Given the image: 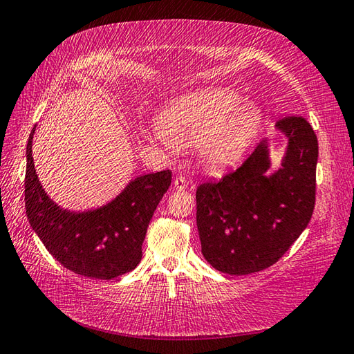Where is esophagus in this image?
Listing matches in <instances>:
<instances>
[{
	"label": "esophagus",
	"mask_w": 354,
	"mask_h": 354,
	"mask_svg": "<svg viewBox=\"0 0 354 354\" xmlns=\"http://www.w3.org/2000/svg\"><path fill=\"white\" fill-rule=\"evenodd\" d=\"M173 187L176 190H185L187 189V179L184 176H176L173 179Z\"/></svg>",
	"instance_id": "1"
}]
</instances>
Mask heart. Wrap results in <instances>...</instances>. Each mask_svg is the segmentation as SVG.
<instances>
[{
  "mask_svg": "<svg viewBox=\"0 0 354 354\" xmlns=\"http://www.w3.org/2000/svg\"><path fill=\"white\" fill-rule=\"evenodd\" d=\"M261 123V109L228 88L187 95L165 109L160 138L176 149L199 147L209 167H225L245 152Z\"/></svg>",
  "mask_w": 354,
  "mask_h": 354,
  "instance_id": "1",
  "label": "heart"
}]
</instances>
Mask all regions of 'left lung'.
<instances>
[{"instance_id": "8db88e82", "label": "left lung", "mask_w": 354, "mask_h": 354, "mask_svg": "<svg viewBox=\"0 0 354 354\" xmlns=\"http://www.w3.org/2000/svg\"><path fill=\"white\" fill-rule=\"evenodd\" d=\"M289 140L281 169L270 167L266 140L234 171L196 190L202 255L214 269L246 275L272 266L310 222L317 193L318 140L299 115L277 122Z\"/></svg>"}]
</instances>
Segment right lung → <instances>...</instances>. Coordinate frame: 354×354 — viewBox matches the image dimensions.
Listing matches in <instances>:
<instances>
[{"mask_svg": "<svg viewBox=\"0 0 354 354\" xmlns=\"http://www.w3.org/2000/svg\"><path fill=\"white\" fill-rule=\"evenodd\" d=\"M27 142L26 213L47 251L74 274L111 280L137 268L149 222L171 183L162 170L135 178L108 205L70 213L53 202L37 179L32 140Z\"/></svg>", "mask_w": 354, "mask_h": 354, "instance_id": "obj_1", "label": "right lung"}]
</instances>
